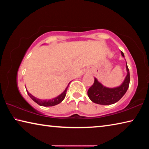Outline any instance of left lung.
<instances>
[{
	"instance_id": "left-lung-1",
	"label": "left lung",
	"mask_w": 149,
	"mask_h": 149,
	"mask_svg": "<svg viewBox=\"0 0 149 149\" xmlns=\"http://www.w3.org/2000/svg\"><path fill=\"white\" fill-rule=\"evenodd\" d=\"M122 56L124 57L123 52H121ZM126 70L127 74L126 75L123 84L120 86L115 88H107L98 81L95 78L94 84L87 91L88 97L92 102L96 104L102 105H109L117 102L120 100L129 87L130 81V71L126 62Z\"/></svg>"
}]
</instances>
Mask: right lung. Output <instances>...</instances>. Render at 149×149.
<instances>
[{
	"label": "right lung",
	"mask_w": 149,
	"mask_h": 149,
	"mask_svg": "<svg viewBox=\"0 0 149 149\" xmlns=\"http://www.w3.org/2000/svg\"><path fill=\"white\" fill-rule=\"evenodd\" d=\"M68 85L66 89H65L64 91L63 92L61 95L58 96L57 97L54 98V99H50V100H41V99H37V98L35 97L34 96H33L32 95L30 94V93L27 91V90L26 91H27V94H28L30 98H31V99L33 100L34 102H36L37 104H38L40 106H42V107H52V106L58 104L59 103L61 102L62 100L64 99L65 95H66V93H67L68 88Z\"/></svg>",
	"instance_id": "right-lung-1"
}]
</instances>
